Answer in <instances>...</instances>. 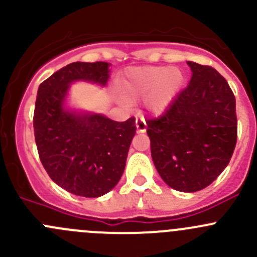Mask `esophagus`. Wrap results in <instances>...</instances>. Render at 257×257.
<instances>
[{
	"instance_id": "obj_1",
	"label": "esophagus",
	"mask_w": 257,
	"mask_h": 257,
	"mask_svg": "<svg viewBox=\"0 0 257 257\" xmlns=\"http://www.w3.org/2000/svg\"><path fill=\"white\" fill-rule=\"evenodd\" d=\"M136 130L139 134H142V132L146 131V121L142 117L136 118Z\"/></svg>"
}]
</instances>
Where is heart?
Returning <instances> with one entry per match:
<instances>
[{
    "mask_svg": "<svg viewBox=\"0 0 257 257\" xmlns=\"http://www.w3.org/2000/svg\"><path fill=\"white\" fill-rule=\"evenodd\" d=\"M184 85V76L169 66H142L130 68L120 82L126 101L146 99L151 112L162 113L170 107Z\"/></svg>",
    "mask_w": 257,
    "mask_h": 257,
    "instance_id": "obj_1",
    "label": "heart"
}]
</instances>
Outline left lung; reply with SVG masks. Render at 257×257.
Returning <instances> with one entry per match:
<instances>
[{
  "mask_svg": "<svg viewBox=\"0 0 257 257\" xmlns=\"http://www.w3.org/2000/svg\"><path fill=\"white\" fill-rule=\"evenodd\" d=\"M192 77L160 117L149 118L151 156L172 189L195 192L225 170L237 140L236 100L211 66L187 61Z\"/></svg>",
  "mask_w": 257,
  "mask_h": 257,
  "instance_id": "8db88e82",
  "label": "left lung"
}]
</instances>
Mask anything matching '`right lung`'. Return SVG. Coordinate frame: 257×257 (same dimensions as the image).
I'll list each match as a JSON object with an SVG mask.
<instances>
[{
	"mask_svg": "<svg viewBox=\"0 0 257 257\" xmlns=\"http://www.w3.org/2000/svg\"><path fill=\"white\" fill-rule=\"evenodd\" d=\"M108 72L107 62H73L43 81L37 91L34 131L40 160L52 181L77 196H102L117 185L136 134L135 117L117 122L63 107L71 83L105 86Z\"/></svg>",
	"mask_w": 257,
	"mask_h": 257,
	"instance_id": "1",
	"label": "right lung"
}]
</instances>
